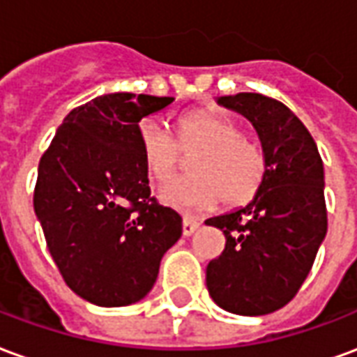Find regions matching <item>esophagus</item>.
Returning a JSON list of instances; mask_svg holds the SVG:
<instances>
[{
  "instance_id": "34e87169",
  "label": "esophagus",
  "mask_w": 357,
  "mask_h": 357,
  "mask_svg": "<svg viewBox=\"0 0 357 357\" xmlns=\"http://www.w3.org/2000/svg\"><path fill=\"white\" fill-rule=\"evenodd\" d=\"M199 225H201V222H199L197 218L183 216V235H185V237L193 235V233L199 229Z\"/></svg>"
}]
</instances>
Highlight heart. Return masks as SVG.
<instances>
[{
  "instance_id": "1",
  "label": "heart",
  "mask_w": 357,
  "mask_h": 357,
  "mask_svg": "<svg viewBox=\"0 0 357 357\" xmlns=\"http://www.w3.org/2000/svg\"><path fill=\"white\" fill-rule=\"evenodd\" d=\"M178 141L156 122H141L139 145L149 176L168 181L181 166V151L196 155L195 176L179 178L160 191V201L181 210L212 208L224 199L243 206L256 197L266 178L264 149L243 132V126L216 110H195L179 118Z\"/></svg>"
}]
</instances>
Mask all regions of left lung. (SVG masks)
<instances>
[{
  "label": "left lung",
  "instance_id": "left-lung-1",
  "mask_svg": "<svg viewBox=\"0 0 357 357\" xmlns=\"http://www.w3.org/2000/svg\"><path fill=\"white\" fill-rule=\"evenodd\" d=\"M216 102L255 126L268 168L252 201L206 220L225 235L224 252L206 268V287L225 312L266 315L294 298L327 235L321 156L281 101L237 93Z\"/></svg>",
  "mask_w": 357,
  "mask_h": 357
}]
</instances>
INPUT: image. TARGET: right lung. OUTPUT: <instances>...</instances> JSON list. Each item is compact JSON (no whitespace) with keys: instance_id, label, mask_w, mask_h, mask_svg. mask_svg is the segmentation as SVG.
<instances>
[{"instance_id":"1","label":"right lung","mask_w":357,"mask_h":357,"mask_svg":"<svg viewBox=\"0 0 357 357\" xmlns=\"http://www.w3.org/2000/svg\"><path fill=\"white\" fill-rule=\"evenodd\" d=\"M174 97L99 95L70 110L38 166L36 216L65 283L95 306L145 298L181 216L151 199L139 122Z\"/></svg>"}]
</instances>
